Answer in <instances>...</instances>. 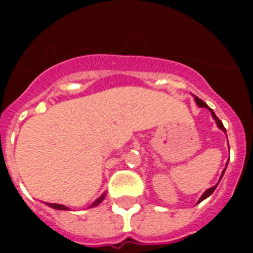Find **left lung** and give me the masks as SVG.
I'll return each instance as SVG.
<instances>
[{
  "label": "left lung",
  "instance_id": "left-lung-1",
  "mask_svg": "<svg viewBox=\"0 0 253 253\" xmlns=\"http://www.w3.org/2000/svg\"><path fill=\"white\" fill-rule=\"evenodd\" d=\"M194 99H196V103H197V105H198V106H200V107H206V109H208V110L210 111V113H211V117H212V118H214V121H215L216 126L219 127L220 130L223 131L224 134H226V128H224L223 123L220 122L219 119H218V117H216V115H215V113H214V111H212L211 109H210V107H209L208 105H206V103H205L204 101H202V99H200V98H198V97H194ZM227 164H228V162H227ZM226 168H227V166H226ZM226 168L223 169V172H222V174H220V178H219V181L222 180V177H223V174H224V170H226ZM218 184H219V182H218ZM218 184H216V185H214V186H212V188L208 189V190H206V192H205L204 194H202V196H201V198H200V200H198V202H197V204H200V202H202V201H204V200H206V198H208V197H210V196H211V194H212V192H214V190H215V188H216V186H218Z\"/></svg>",
  "mask_w": 253,
  "mask_h": 253
}]
</instances>
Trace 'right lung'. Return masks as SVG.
<instances>
[{
    "label": "right lung",
    "mask_w": 253,
    "mask_h": 253,
    "mask_svg": "<svg viewBox=\"0 0 253 253\" xmlns=\"http://www.w3.org/2000/svg\"><path fill=\"white\" fill-rule=\"evenodd\" d=\"M105 197H106V193H103V194H101V196H99L98 198H97V200H95L94 202H93V204L90 205V206H89V208H95V206H97V205H99V204H101V202H102L103 200H105ZM45 205H47V206H49V208L56 209V210H69V209L67 208V206H64V205H59V204H47V202H45Z\"/></svg>",
    "instance_id": "add662e5"
}]
</instances>
